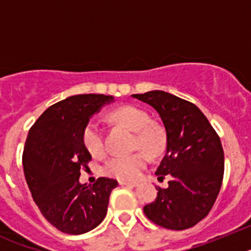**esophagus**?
I'll return each instance as SVG.
<instances>
[{
    "instance_id": "esophagus-1",
    "label": "esophagus",
    "mask_w": 251,
    "mask_h": 251,
    "mask_svg": "<svg viewBox=\"0 0 251 251\" xmlns=\"http://www.w3.org/2000/svg\"><path fill=\"white\" fill-rule=\"evenodd\" d=\"M119 185L121 186H128V187H136L138 186L137 182H127V181H119Z\"/></svg>"
}]
</instances>
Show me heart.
<instances>
[{
  "mask_svg": "<svg viewBox=\"0 0 251 251\" xmlns=\"http://www.w3.org/2000/svg\"><path fill=\"white\" fill-rule=\"evenodd\" d=\"M113 119L136 132L134 148L146 151L150 157L161 156L166 148L167 138L165 130L152 123L151 115L139 106L126 105L113 110ZM83 143L88 152L99 157L105 152V141L100 122L90 119L83 129ZM148 163L146 153L136 152L129 156H115L104 163L103 174L119 181H136Z\"/></svg>",
  "mask_w": 251,
  "mask_h": 251,
  "instance_id": "obj_1",
  "label": "heart"
}]
</instances>
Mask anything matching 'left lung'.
Masks as SVG:
<instances>
[{
    "label": "left lung",
    "instance_id": "obj_1",
    "mask_svg": "<svg viewBox=\"0 0 251 251\" xmlns=\"http://www.w3.org/2000/svg\"><path fill=\"white\" fill-rule=\"evenodd\" d=\"M150 104L165 126L167 147L156 176L170 177L167 188H158L157 199L143 207L156 225L185 230L210 212L220 192L224 151L217 133L195 104L162 90L133 94Z\"/></svg>",
    "mask_w": 251,
    "mask_h": 251
}]
</instances>
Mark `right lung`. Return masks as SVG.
Here are the masks:
<instances>
[{"mask_svg":"<svg viewBox=\"0 0 251 251\" xmlns=\"http://www.w3.org/2000/svg\"><path fill=\"white\" fill-rule=\"evenodd\" d=\"M114 97L73 95L51 105L28 130L22 165L32 199L46 220L61 232L80 235L99 225L118 182L99 177L93 185L79 182L92 154L83 129Z\"/></svg>","mask_w":251,"mask_h":251,"instance_id":"add662e5","label":"right lung"}]
</instances>
